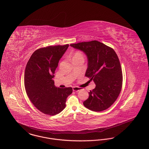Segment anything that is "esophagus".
Segmentation results:
<instances>
[{"label": "esophagus", "mask_w": 149, "mask_h": 149, "mask_svg": "<svg viewBox=\"0 0 149 149\" xmlns=\"http://www.w3.org/2000/svg\"><path fill=\"white\" fill-rule=\"evenodd\" d=\"M81 90V88H79V87H73V91H74L77 92V91H79Z\"/></svg>", "instance_id": "esophagus-1"}]
</instances>
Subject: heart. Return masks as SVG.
Listing matches in <instances>:
<instances>
[{
	"instance_id": "heart-1",
	"label": "heart",
	"mask_w": 149,
	"mask_h": 149,
	"mask_svg": "<svg viewBox=\"0 0 149 149\" xmlns=\"http://www.w3.org/2000/svg\"><path fill=\"white\" fill-rule=\"evenodd\" d=\"M74 58H83V57H82V54L80 52H77L75 53V54H74L73 58H72V59Z\"/></svg>"
}]
</instances>
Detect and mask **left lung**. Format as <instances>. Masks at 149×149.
<instances>
[{
	"instance_id": "1",
	"label": "left lung",
	"mask_w": 149,
	"mask_h": 149,
	"mask_svg": "<svg viewBox=\"0 0 149 149\" xmlns=\"http://www.w3.org/2000/svg\"><path fill=\"white\" fill-rule=\"evenodd\" d=\"M72 47L83 52L87 58L85 76L96 86L88 92L84 105L94 111L105 110L116 102L122 86L120 64L115 51L98 41L72 44Z\"/></svg>"
}]
</instances>
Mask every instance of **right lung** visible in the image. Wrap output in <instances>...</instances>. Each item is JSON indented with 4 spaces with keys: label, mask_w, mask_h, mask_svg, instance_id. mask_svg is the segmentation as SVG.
Returning a JSON list of instances; mask_svg holds the SVG:
<instances>
[{
    "label": "right lung",
    "mask_w": 149,
    "mask_h": 149,
    "mask_svg": "<svg viewBox=\"0 0 149 149\" xmlns=\"http://www.w3.org/2000/svg\"><path fill=\"white\" fill-rule=\"evenodd\" d=\"M68 47L67 44L40 48L27 63L24 76L26 93L33 105L45 114L54 116L61 112L72 93V87H56L53 79L59 61Z\"/></svg>",
    "instance_id": "obj_1"
}]
</instances>
